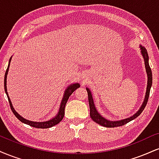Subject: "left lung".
I'll return each instance as SVG.
<instances>
[{
	"label": "left lung",
	"instance_id": "left-lung-1",
	"mask_svg": "<svg viewBox=\"0 0 159 159\" xmlns=\"http://www.w3.org/2000/svg\"><path fill=\"white\" fill-rule=\"evenodd\" d=\"M140 50H141V54L143 56V60H144V63H145V67H146V71H147V92H146V96L145 98H144L143 102L142 104L141 107H140V109L137 111L136 114H134L133 116H130L129 118H125L124 120H118V121H111V120H108L105 119V117H103L102 116H101V114L98 112V111L96 110V106L94 105L93 98L92 93H91L90 89L86 88L87 91V94H88V101H89V105H90V115L91 119L93 120L94 122H96V123L99 124V125H102V126L107 127V128H114V127H118L121 126V125H125L129 123V122L132 121L134 119H135L136 117H138L139 115L141 114L142 111L144 110L146 105H147V102H148V98L149 96V92H150L151 87H152V70H151V68L149 67V56L148 53H147V49H146L144 47L142 46V45H140Z\"/></svg>",
	"mask_w": 159,
	"mask_h": 159
}]
</instances>
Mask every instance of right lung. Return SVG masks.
<instances>
[{"instance_id": "right-lung-1", "label": "right lung", "mask_w": 159, "mask_h": 159, "mask_svg": "<svg viewBox=\"0 0 159 159\" xmlns=\"http://www.w3.org/2000/svg\"><path fill=\"white\" fill-rule=\"evenodd\" d=\"M11 59H12V57H10V61H9L8 67H7L6 73H5V76H4V90H5V92H6L7 98H8L9 103H10V108H11V110H12V113L14 114V115H15V116L20 120V121L22 122L23 123L27 124V125H30V126H32V127L38 128V129H48V128H51V127L54 126V125H57V124L59 123L60 122L63 120V116H64L66 104L67 101H68L69 96L72 95V93H73L74 91L76 90V89H78V87H80L79 84L78 83L72 84L69 85V87H67V88L66 89V90L64 92V94H63V98H62L59 111H58L57 114L54 118H52V119H51L50 120H48V121H44V122H34V121H30V120H27L26 119H25V118H23L21 116H20V115L15 111V109H14V107L12 105V102H11V101H10V98L8 96V93H7V74H8L9 67H10Z\"/></svg>"}]
</instances>
